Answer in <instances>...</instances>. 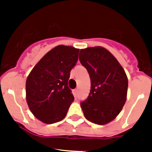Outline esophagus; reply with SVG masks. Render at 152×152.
Returning <instances> with one entry per match:
<instances>
[{"instance_id":"34e87169","label":"esophagus","mask_w":152,"mask_h":152,"mask_svg":"<svg viewBox=\"0 0 152 152\" xmlns=\"http://www.w3.org/2000/svg\"><path fill=\"white\" fill-rule=\"evenodd\" d=\"M73 94H74V96H75V98H77V95H78V88H76V89H75L73 91Z\"/></svg>"}]
</instances>
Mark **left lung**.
Instances as JSON below:
<instances>
[{
	"mask_svg": "<svg viewBox=\"0 0 152 152\" xmlns=\"http://www.w3.org/2000/svg\"><path fill=\"white\" fill-rule=\"evenodd\" d=\"M79 59L91 79L89 95L80 102L84 117L95 124L106 125L125 105L127 76L118 60L101 46L80 50Z\"/></svg>",
	"mask_w": 152,
	"mask_h": 152,
	"instance_id": "1",
	"label": "left lung"
}]
</instances>
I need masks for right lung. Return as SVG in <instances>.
<instances>
[{
    "mask_svg": "<svg viewBox=\"0 0 152 152\" xmlns=\"http://www.w3.org/2000/svg\"><path fill=\"white\" fill-rule=\"evenodd\" d=\"M79 50L72 46H56L38 62L27 77V105L42 122L53 124L64 119L74 101L68 82L78 61Z\"/></svg>",
    "mask_w": 152,
    "mask_h": 152,
    "instance_id": "right-lung-1",
    "label": "right lung"
}]
</instances>
